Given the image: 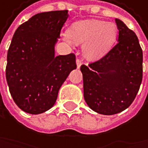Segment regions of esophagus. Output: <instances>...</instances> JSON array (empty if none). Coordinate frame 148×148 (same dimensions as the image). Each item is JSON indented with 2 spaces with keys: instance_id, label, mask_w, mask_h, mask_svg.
<instances>
[{
  "instance_id": "34e87169",
  "label": "esophagus",
  "mask_w": 148,
  "mask_h": 148,
  "mask_svg": "<svg viewBox=\"0 0 148 148\" xmlns=\"http://www.w3.org/2000/svg\"><path fill=\"white\" fill-rule=\"evenodd\" d=\"M82 61L80 58H77V59H76V65H77V67L79 68V67L82 66Z\"/></svg>"
}]
</instances>
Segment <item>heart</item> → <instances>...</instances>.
I'll use <instances>...</instances> for the list:
<instances>
[{"mask_svg": "<svg viewBox=\"0 0 148 148\" xmlns=\"http://www.w3.org/2000/svg\"><path fill=\"white\" fill-rule=\"evenodd\" d=\"M117 27L114 23L97 19H86L73 23L64 35V40L72 43L83 44V52L87 58L94 60L102 58L115 42Z\"/></svg>", "mask_w": 148, "mask_h": 148, "instance_id": "obj_1", "label": "heart"}]
</instances>
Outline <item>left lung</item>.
<instances>
[{
    "instance_id": "left-lung-1",
    "label": "left lung",
    "mask_w": 148,
    "mask_h": 148,
    "mask_svg": "<svg viewBox=\"0 0 148 148\" xmlns=\"http://www.w3.org/2000/svg\"><path fill=\"white\" fill-rule=\"evenodd\" d=\"M115 23L116 45L99 60L81 66L84 99L93 111L106 115L132 105L143 76V52L137 35L120 19Z\"/></svg>"
}]
</instances>
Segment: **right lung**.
<instances>
[{"label":"right lung","mask_w":148,"mask_h":148,"mask_svg":"<svg viewBox=\"0 0 148 148\" xmlns=\"http://www.w3.org/2000/svg\"><path fill=\"white\" fill-rule=\"evenodd\" d=\"M67 10L38 13L16 30L7 55L6 80L12 99L25 113L38 114L54 106L75 55L55 56V44Z\"/></svg>","instance_id":"add662e5"}]
</instances>
